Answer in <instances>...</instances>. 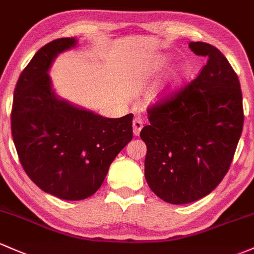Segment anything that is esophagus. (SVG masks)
Segmentation results:
<instances>
[{
  "label": "esophagus",
  "mask_w": 254,
  "mask_h": 254,
  "mask_svg": "<svg viewBox=\"0 0 254 254\" xmlns=\"http://www.w3.org/2000/svg\"><path fill=\"white\" fill-rule=\"evenodd\" d=\"M143 125H144V121L143 119H140V117H135V119L133 120V134H134L135 137H138L139 135L141 128H143Z\"/></svg>",
  "instance_id": "1"
}]
</instances>
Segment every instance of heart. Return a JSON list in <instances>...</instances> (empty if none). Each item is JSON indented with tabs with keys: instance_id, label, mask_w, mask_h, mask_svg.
<instances>
[{
	"instance_id": "1",
	"label": "heart",
	"mask_w": 254,
	"mask_h": 254,
	"mask_svg": "<svg viewBox=\"0 0 254 254\" xmlns=\"http://www.w3.org/2000/svg\"><path fill=\"white\" fill-rule=\"evenodd\" d=\"M168 63H170V59L165 58L163 61H161L160 66H165ZM190 76H191V67L188 64H185V63L174 66L171 70V72L168 73L167 80L163 83V86L160 87L154 93V99L165 100L173 97L174 94L178 93L183 87L185 86V83L188 82Z\"/></svg>"
}]
</instances>
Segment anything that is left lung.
I'll return each instance as SVG.
<instances>
[{"instance_id": "1", "label": "left lung", "mask_w": 254, "mask_h": 254, "mask_svg": "<svg viewBox=\"0 0 254 254\" xmlns=\"http://www.w3.org/2000/svg\"><path fill=\"white\" fill-rule=\"evenodd\" d=\"M207 57L200 75L171 99L149 109L141 129L145 179L161 200L193 202L213 191L233 161L244 127L240 81L222 52L190 42Z\"/></svg>"}]
</instances>
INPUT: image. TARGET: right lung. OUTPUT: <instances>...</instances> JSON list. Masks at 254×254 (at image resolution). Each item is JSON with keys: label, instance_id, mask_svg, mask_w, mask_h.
Masks as SVG:
<instances>
[{"label": "right lung", "instance_id": "right-lung-1", "mask_svg": "<svg viewBox=\"0 0 254 254\" xmlns=\"http://www.w3.org/2000/svg\"><path fill=\"white\" fill-rule=\"evenodd\" d=\"M54 40L37 51L14 91L12 135L24 171L41 190L78 201L102 187L111 162L132 140V114L108 119L56 93L50 70L57 57L77 46Z\"/></svg>", "mask_w": 254, "mask_h": 254}]
</instances>
